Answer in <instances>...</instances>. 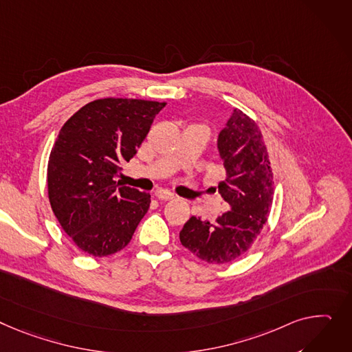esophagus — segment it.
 I'll return each instance as SVG.
<instances>
[{"label":"esophagus","mask_w":352,"mask_h":352,"mask_svg":"<svg viewBox=\"0 0 352 352\" xmlns=\"http://www.w3.org/2000/svg\"><path fill=\"white\" fill-rule=\"evenodd\" d=\"M154 195H155L158 199H162V201H170V199H174V198H175V194H173V192H170V191H167V190H162V188L157 190Z\"/></svg>","instance_id":"1"}]
</instances>
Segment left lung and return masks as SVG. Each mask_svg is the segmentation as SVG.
Masks as SVG:
<instances>
[{
  "instance_id": "8db88e82",
  "label": "left lung",
  "mask_w": 352,
  "mask_h": 352,
  "mask_svg": "<svg viewBox=\"0 0 352 352\" xmlns=\"http://www.w3.org/2000/svg\"><path fill=\"white\" fill-rule=\"evenodd\" d=\"M218 150L226 175L218 191L229 210L215 222L191 217L179 232L182 246L212 265L229 263L250 249L267 221L274 194L262 131L242 110H233L219 133Z\"/></svg>"
}]
</instances>
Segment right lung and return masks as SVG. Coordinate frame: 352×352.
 Here are the masks:
<instances>
[{
    "instance_id": "add662e5",
    "label": "right lung",
    "mask_w": 352,
    "mask_h": 352,
    "mask_svg": "<svg viewBox=\"0 0 352 352\" xmlns=\"http://www.w3.org/2000/svg\"><path fill=\"white\" fill-rule=\"evenodd\" d=\"M166 103L98 99L62 126L48 161V197L62 229L87 254L103 257L129 245L151 195L119 186L130 161Z\"/></svg>"
}]
</instances>
